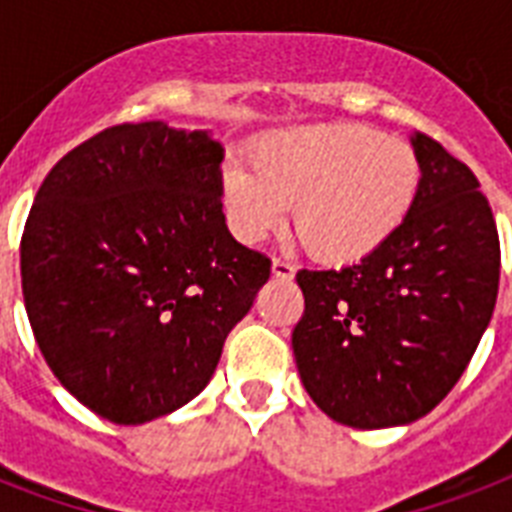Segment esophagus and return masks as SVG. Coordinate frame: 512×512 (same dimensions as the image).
<instances>
[{
    "mask_svg": "<svg viewBox=\"0 0 512 512\" xmlns=\"http://www.w3.org/2000/svg\"><path fill=\"white\" fill-rule=\"evenodd\" d=\"M271 271L276 279H295V265L287 263V260H279V257H273V265H271Z\"/></svg>",
    "mask_w": 512,
    "mask_h": 512,
    "instance_id": "obj_1",
    "label": "esophagus"
}]
</instances>
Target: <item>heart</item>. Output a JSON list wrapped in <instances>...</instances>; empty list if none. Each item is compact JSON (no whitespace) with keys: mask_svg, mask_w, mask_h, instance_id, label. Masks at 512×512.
Returning <instances> with one entry per match:
<instances>
[{"mask_svg":"<svg viewBox=\"0 0 512 512\" xmlns=\"http://www.w3.org/2000/svg\"><path fill=\"white\" fill-rule=\"evenodd\" d=\"M255 172L231 164L220 180L225 215L241 241H263L292 204L297 239L321 263H356L388 244L420 191L409 143L366 124L281 132L252 151Z\"/></svg>","mask_w":512,"mask_h":512,"instance_id":"1","label":"heart"}]
</instances>
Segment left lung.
I'll use <instances>...</instances> for the list:
<instances>
[{"label": "left lung", "mask_w": 512, "mask_h": 512, "mask_svg": "<svg viewBox=\"0 0 512 512\" xmlns=\"http://www.w3.org/2000/svg\"><path fill=\"white\" fill-rule=\"evenodd\" d=\"M420 191L401 231L361 263L300 271L297 372L350 428L409 425L436 409L476 353L500 287V236L481 183L414 132Z\"/></svg>", "instance_id": "1"}]
</instances>
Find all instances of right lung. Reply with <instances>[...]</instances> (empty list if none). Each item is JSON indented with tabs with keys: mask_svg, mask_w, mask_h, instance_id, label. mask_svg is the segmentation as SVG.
Returning <instances> with one entry per match:
<instances>
[{
	"mask_svg": "<svg viewBox=\"0 0 512 512\" xmlns=\"http://www.w3.org/2000/svg\"><path fill=\"white\" fill-rule=\"evenodd\" d=\"M207 130L116 124L68 151L20 239L23 300L60 385L116 425L175 412L271 276L233 239Z\"/></svg>",
	"mask_w": 512,
	"mask_h": 512,
	"instance_id": "obj_1",
	"label": "right lung"
}]
</instances>
